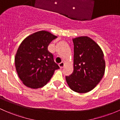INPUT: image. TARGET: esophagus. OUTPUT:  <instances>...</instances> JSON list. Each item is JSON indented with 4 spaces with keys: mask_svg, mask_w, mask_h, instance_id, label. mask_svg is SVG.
Wrapping results in <instances>:
<instances>
[{
    "mask_svg": "<svg viewBox=\"0 0 120 120\" xmlns=\"http://www.w3.org/2000/svg\"><path fill=\"white\" fill-rule=\"evenodd\" d=\"M59 67H60V68H63L64 66V62H61V63L59 64Z\"/></svg>",
    "mask_w": 120,
    "mask_h": 120,
    "instance_id": "esophagus-1",
    "label": "esophagus"
}]
</instances>
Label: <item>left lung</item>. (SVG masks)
Listing matches in <instances>:
<instances>
[{
    "mask_svg": "<svg viewBox=\"0 0 120 120\" xmlns=\"http://www.w3.org/2000/svg\"><path fill=\"white\" fill-rule=\"evenodd\" d=\"M74 71L65 76L71 90L78 93L90 91L99 83L105 71L104 55L100 46L87 36L72 39Z\"/></svg>",
    "mask_w": 120,
    "mask_h": 120,
    "instance_id": "obj_1",
    "label": "left lung"
}]
</instances>
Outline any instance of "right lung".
<instances>
[{"label":"right lung","instance_id":"1","mask_svg":"<svg viewBox=\"0 0 120 120\" xmlns=\"http://www.w3.org/2000/svg\"><path fill=\"white\" fill-rule=\"evenodd\" d=\"M57 37L47 31H39L23 40L15 57L16 70L23 83L31 89L47 84L55 70L60 68L48 50L49 44Z\"/></svg>","mask_w":120,"mask_h":120}]
</instances>
